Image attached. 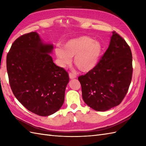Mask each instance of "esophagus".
<instances>
[{
	"label": "esophagus",
	"mask_w": 146,
	"mask_h": 146,
	"mask_svg": "<svg viewBox=\"0 0 146 146\" xmlns=\"http://www.w3.org/2000/svg\"><path fill=\"white\" fill-rule=\"evenodd\" d=\"M69 77H70V79H73V78H76V75H74L73 73H69Z\"/></svg>",
	"instance_id": "esophagus-1"
}]
</instances>
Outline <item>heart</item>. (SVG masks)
Masks as SVG:
<instances>
[{"label":"heart","instance_id":"b5f03b06","mask_svg":"<svg viewBox=\"0 0 146 146\" xmlns=\"http://www.w3.org/2000/svg\"><path fill=\"white\" fill-rule=\"evenodd\" d=\"M102 45L91 37L83 36L70 39L64 45V48H55L58 64L62 68L70 65L75 56V64L82 72L86 73L94 69L102 53Z\"/></svg>","mask_w":146,"mask_h":146}]
</instances>
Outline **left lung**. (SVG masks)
Returning <instances> with one entry per match:
<instances>
[{"label": "left lung", "instance_id": "obj_1", "mask_svg": "<svg viewBox=\"0 0 146 146\" xmlns=\"http://www.w3.org/2000/svg\"><path fill=\"white\" fill-rule=\"evenodd\" d=\"M131 48L122 37L112 33L107 51L94 69L78 77L85 103L97 111H106L124 98L132 76Z\"/></svg>", "mask_w": 146, "mask_h": 146}]
</instances>
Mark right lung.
Instances as JSON below:
<instances>
[{
	"label": "right lung",
	"instance_id": "1",
	"mask_svg": "<svg viewBox=\"0 0 146 146\" xmlns=\"http://www.w3.org/2000/svg\"><path fill=\"white\" fill-rule=\"evenodd\" d=\"M53 45L44 43L36 32L26 34L12 44L7 55L9 83L14 96L27 110L49 116L63 105L68 74L49 54Z\"/></svg>",
	"mask_w": 146,
	"mask_h": 146
}]
</instances>
